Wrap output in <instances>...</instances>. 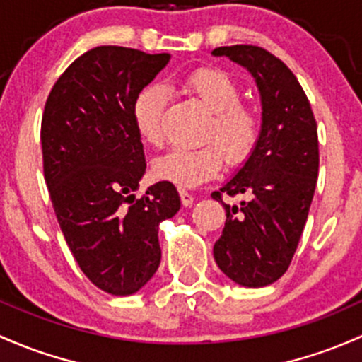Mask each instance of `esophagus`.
I'll list each match as a JSON object with an SVG mask.
<instances>
[{"label": "esophagus", "instance_id": "obj_1", "mask_svg": "<svg viewBox=\"0 0 362 362\" xmlns=\"http://www.w3.org/2000/svg\"><path fill=\"white\" fill-rule=\"evenodd\" d=\"M180 199H182V204H184V206H192V203H194V196L189 191H185V189H180Z\"/></svg>", "mask_w": 362, "mask_h": 362}]
</instances>
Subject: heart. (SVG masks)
Listing matches in <instances>:
<instances>
[{
	"label": "heart",
	"mask_w": 362,
	"mask_h": 362,
	"mask_svg": "<svg viewBox=\"0 0 362 362\" xmlns=\"http://www.w3.org/2000/svg\"><path fill=\"white\" fill-rule=\"evenodd\" d=\"M184 90L191 93L208 112L199 149H173L152 165L156 178L180 189L197 187L216 177L223 166V158L230 165H239L250 158L260 139V116L241 102V90L227 72L199 69L189 74ZM166 91L161 85H151L136 95L132 116L136 132L152 147L163 146V114Z\"/></svg>",
	"instance_id": "heart-1"
}]
</instances>
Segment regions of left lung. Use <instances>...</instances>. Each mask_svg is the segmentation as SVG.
Returning a JSON list of instances; mask_svg holds the SVG:
<instances>
[{"mask_svg":"<svg viewBox=\"0 0 362 362\" xmlns=\"http://www.w3.org/2000/svg\"><path fill=\"white\" fill-rule=\"evenodd\" d=\"M253 76L260 91L262 130L243 168L213 199L226 208L222 235L213 246L220 271L246 288L272 284L288 271L305 227L319 171L317 124L309 98L286 64L253 45L220 47ZM246 193L230 207L221 192Z\"/></svg>","mask_w":362,"mask_h":362,"instance_id":"left-lung-1","label":"left lung"}]
</instances>
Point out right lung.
<instances>
[{"instance_id": "add662e5", "label": "right lung", "mask_w": 362, "mask_h": 362, "mask_svg": "<svg viewBox=\"0 0 362 362\" xmlns=\"http://www.w3.org/2000/svg\"><path fill=\"white\" fill-rule=\"evenodd\" d=\"M168 62L170 53L91 48L57 79L41 119L45 182L67 246L91 283L116 296L149 283L161 262L159 223L180 210L170 182L135 197L146 156L133 102Z\"/></svg>"}]
</instances>
